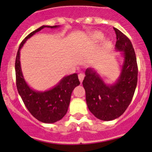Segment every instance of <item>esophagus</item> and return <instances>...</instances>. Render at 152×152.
Segmentation results:
<instances>
[{"label":"esophagus","mask_w":152,"mask_h":152,"mask_svg":"<svg viewBox=\"0 0 152 152\" xmlns=\"http://www.w3.org/2000/svg\"><path fill=\"white\" fill-rule=\"evenodd\" d=\"M78 76H79V81H80L81 82H82V81L84 80V78H85V74L84 73H79V75H78Z\"/></svg>","instance_id":"obj_1"}]
</instances>
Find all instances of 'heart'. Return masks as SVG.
Listing matches in <instances>:
<instances>
[{
    "label": "heart",
    "instance_id": "heart-1",
    "mask_svg": "<svg viewBox=\"0 0 152 152\" xmlns=\"http://www.w3.org/2000/svg\"><path fill=\"white\" fill-rule=\"evenodd\" d=\"M91 38L93 39V40H100L103 38V34L102 32H99V31H96L94 33H93L91 34Z\"/></svg>",
    "mask_w": 152,
    "mask_h": 152
}]
</instances>
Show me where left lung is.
<instances>
[{"instance_id": "1", "label": "left lung", "mask_w": 152, "mask_h": 152, "mask_svg": "<svg viewBox=\"0 0 152 152\" xmlns=\"http://www.w3.org/2000/svg\"><path fill=\"white\" fill-rule=\"evenodd\" d=\"M115 50L122 52L124 63L115 83L107 85L94 68L85 70L83 87L89 110L102 121H112L126 111L134 96L137 83V59L131 41L118 29Z\"/></svg>"}]
</instances>
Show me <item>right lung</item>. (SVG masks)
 Wrapping results in <instances>:
<instances>
[{
    "mask_svg": "<svg viewBox=\"0 0 152 152\" xmlns=\"http://www.w3.org/2000/svg\"><path fill=\"white\" fill-rule=\"evenodd\" d=\"M59 26H42L30 33L20 45L15 60V74L18 91L26 108L36 119L42 123L53 124L61 120L67 112L73 90L80 85L77 73L65 76L53 88L36 91L29 87L21 70L20 51L27 39L44 28H55Z\"/></svg>",
    "mask_w": 152,
    "mask_h": 152,
    "instance_id": "obj_1",
    "label": "right lung"
}]
</instances>
